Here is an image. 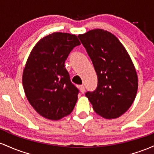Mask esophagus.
I'll return each instance as SVG.
<instances>
[{"mask_svg": "<svg viewBox=\"0 0 154 154\" xmlns=\"http://www.w3.org/2000/svg\"><path fill=\"white\" fill-rule=\"evenodd\" d=\"M79 89H80L81 92H82V94H84V93L85 92V87H84V85H80V86H79Z\"/></svg>", "mask_w": 154, "mask_h": 154, "instance_id": "34e87169", "label": "esophagus"}]
</instances>
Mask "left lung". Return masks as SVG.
<instances>
[{
  "label": "left lung",
  "mask_w": 154,
  "mask_h": 154,
  "mask_svg": "<svg viewBox=\"0 0 154 154\" xmlns=\"http://www.w3.org/2000/svg\"><path fill=\"white\" fill-rule=\"evenodd\" d=\"M91 58L98 84L93 92L86 93L93 109L105 119L124 114L135 99L137 74L123 44L103 29H94L78 35Z\"/></svg>",
  "instance_id": "8db88e82"
}]
</instances>
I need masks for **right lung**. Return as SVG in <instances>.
<instances>
[{"label": "right lung", "mask_w": 154, "mask_h": 154, "mask_svg": "<svg viewBox=\"0 0 154 154\" xmlns=\"http://www.w3.org/2000/svg\"><path fill=\"white\" fill-rule=\"evenodd\" d=\"M80 44L75 35L53 32L40 40L27 58L22 75L24 91L32 108L44 118L60 120L75 107L79 90L70 82L65 62Z\"/></svg>", "instance_id": "right-lung-1"}]
</instances>
